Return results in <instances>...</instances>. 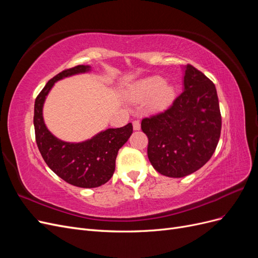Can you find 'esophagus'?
<instances>
[{
  "label": "esophagus",
  "mask_w": 258,
  "mask_h": 258,
  "mask_svg": "<svg viewBox=\"0 0 258 258\" xmlns=\"http://www.w3.org/2000/svg\"><path fill=\"white\" fill-rule=\"evenodd\" d=\"M132 126H134V130H136V131L141 129V123H140L139 120H134V121H132Z\"/></svg>",
  "instance_id": "34e87169"
}]
</instances>
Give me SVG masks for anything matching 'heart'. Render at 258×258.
<instances>
[{
    "label": "heart",
    "instance_id": "1",
    "mask_svg": "<svg viewBox=\"0 0 258 258\" xmlns=\"http://www.w3.org/2000/svg\"><path fill=\"white\" fill-rule=\"evenodd\" d=\"M127 97L134 102H142L148 111L156 112L169 107L175 100L176 92L172 85L160 76L154 75L137 82L129 88Z\"/></svg>",
    "mask_w": 258,
    "mask_h": 258
}]
</instances>
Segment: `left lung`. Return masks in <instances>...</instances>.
Returning a JSON list of instances; mask_svg holds the SVG:
<instances>
[{"instance_id":"left-lung-1","label":"left lung","mask_w":258,"mask_h":258,"mask_svg":"<svg viewBox=\"0 0 258 258\" xmlns=\"http://www.w3.org/2000/svg\"><path fill=\"white\" fill-rule=\"evenodd\" d=\"M183 85V92L168 110L141 122L148 138V159L169 177H184L204 167L221 136L215 85L189 64L184 67Z\"/></svg>"}]
</instances>
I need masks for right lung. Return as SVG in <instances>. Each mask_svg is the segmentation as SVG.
<instances>
[{
  "label": "right lung",
  "mask_w": 258,
  "mask_h": 258,
  "mask_svg": "<svg viewBox=\"0 0 258 258\" xmlns=\"http://www.w3.org/2000/svg\"><path fill=\"white\" fill-rule=\"evenodd\" d=\"M90 71V66H77L54 76L35 99L33 118L36 144L45 162L67 183L83 188L99 187L113 176L117 153L134 130L129 122L121 128L102 130L91 139L76 143L62 141L46 127L43 107L54 83Z\"/></svg>",
  "instance_id": "add662e5"
}]
</instances>
